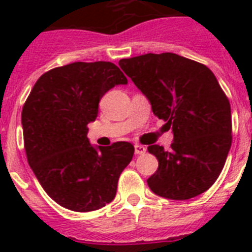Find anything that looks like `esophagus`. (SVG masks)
Wrapping results in <instances>:
<instances>
[{"mask_svg":"<svg viewBox=\"0 0 252 252\" xmlns=\"http://www.w3.org/2000/svg\"><path fill=\"white\" fill-rule=\"evenodd\" d=\"M146 152V148L144 145H140V144H136L134 145V153L136 154H144Z\"/></svg>","mask_w":252,"mask_h":252,"instance_id":"1","label":"esophagus"}]
</instances>
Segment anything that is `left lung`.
Returning a JSON list of instances; mask_svg holds the SVG:
<instances>
[{"instance_id": "left-lung-1", "label": "left lung", "mask_w": 252, "mask_h": 252, "mask_svg": "<svg viewBox=\"0 0 252 252\" xmlns=\"http://www.w3.org/2000/svg\"><path fill=\"white\" fill-rule=\"evenodd\" d=\"M120 68L149 99L153 114L172 128L171 149L150 145L158 168L148 186L158 196L187 200L212 187L231 146L226 94L204 64L175 53L122 59Z\"/></svg>"}]
</instances>
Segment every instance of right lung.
Masks as SVG:
<instances>
[{
	"mask_svg": "<svg viewBox=\"0 0 252 252\" xmlns=\"http://www.w3.org/2000/svg\"><path fill=\"white\" fill-rule=\"evenodd\" d=\"M128 82L112 63H73L45 72L22 110L30 167L61 207L91 212L111 203L134 148L118 141L95 149L87 124L98 116L99 100L115 85Z\"/></svg>",
	"mask_w": 252,
	"mask_h": 252,
	"instance_id": "1",
	"label": "right lung"
}]
</instances>
